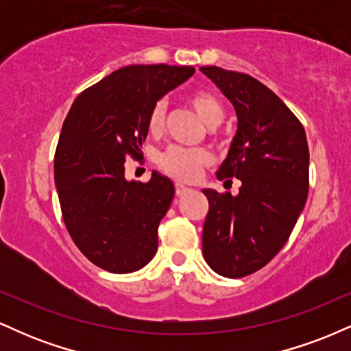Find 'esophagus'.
Returning a JSON list of instances; mask_svg holds the SVG:
<instances>
[{"label": "esophagus", "instance_id": "1", "mask_svg": "<svg viewBox=\"0 0 351 351\" xmlns=\"http://www.w3.org/2000/svg\"><path fill=\"white\" fill-rule=\"evenodd\" d=\"M189 191H191V188L184 186V184H181V183H176V184H175V193H176V196H183V195H186V193H189Z\"/></svg>", "mask_w": 351, "mask_h": 351}]
</instances>
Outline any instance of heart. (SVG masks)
<instances>
[{"label": "heart", "mask_w": 351, "mask_h": 351, "mask_svg": "<svg viewBox=\"0 0 351 351\" xmlns=\"http://www.w3.org/2000/svg\"><path fill=\"white\" fill-rule=\"evenodd\" d=\"M188 106L198 114V117L203 120L208 127H216L221 123L224 117V110L221 102L217 100L215 94L208 90H193L189 92L186 97ZM148 132L152 135H160L165 127V104L156 102L152 107L150 114H148L147 120ZM160 170L165 175L171 176V178L178 181H191L198 180L201 171L213 163L211 153L204 148H184L171 145L167 150H163L158 155Z\"/></svg>", "instance_id": "heart-1"}]
</instances>
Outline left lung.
<instances>
[{"label": "left lung", "mask_w": 351, "mask_h": 351, "mask_svg": "<svg viewBox=\"0 0 351 351\" xmlns=\"http://www.w3.org/2000/svg\"><path fill=\"white\" fill-rule=\"evenodd\" d=\"M234 106L237 132L217 180L237 196L204 189L203 256L229 279L259 271L284 247L308 195V145L300 120L269 87L243 72L199 69Z\"/></svg>", "instance_id": "1"}]
</instances>
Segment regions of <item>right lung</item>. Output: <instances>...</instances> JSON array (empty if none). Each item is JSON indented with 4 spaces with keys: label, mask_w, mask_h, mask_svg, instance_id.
<instances>
[{
    "label": "right lung",
    "mask_w": 351,
    "mask_h": 351,
    "mask_svg": "<svg viewBox=\"0 0 351 351\" xmlns=\"http://www.w3.org/2000/svg\"><path fill=\"white\" fill-rule=\"evenodd\" d=\"M195 74L193 67L127 66L86 88L64 120L54 181L67 231L104 271L134 272L158 249V224L175 186L153 171L147 183L125 180V158H142L156 100Z\"/></svg>",
    "instance_id": "1"
}]
</instances>
